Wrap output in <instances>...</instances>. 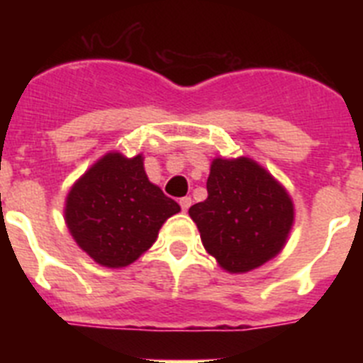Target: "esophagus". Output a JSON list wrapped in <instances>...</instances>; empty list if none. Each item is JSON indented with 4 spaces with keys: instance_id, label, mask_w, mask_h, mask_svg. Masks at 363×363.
Returning a JSON list of instances; mask_svg holds the SVG:
<instances>
[{
    "instance_id": "obj_1",
    "label": "esophagus",
    "mask_w": 363,
    "mask_h": 363,
    "mask_svg": "<svg viewBox=\"0 0 363 363\" xmlns=\"http://www.w3.org/2000/svg\"><path fill=\"white\" fill-rule=\"evenodd\" d=\"M191 203H192V200L189 196L179 198V207H182V211H184V213H187L189 207H191Z\"/></svg>"
}]
</instances>
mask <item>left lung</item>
I'll use <instances>...</instances> for the list:
<instances>
[{
	"mask_svg": "<svg viewBox=\"0 0 363 363\" xmlns=\"http://www.w3.org/2000/svg\"><path fill=\"white\" fill-rule=\"evenodd\" d=\"M201 243L229 272L259 267L281 251L293 201L265 169L249 158H216L207 178V200L189 209Z\"/></svg>",
	"mask_w": 363,
	"mask_h": 363,
	"instance_id": "8db88e82",
	"label": "left lung"
}]
</instances>
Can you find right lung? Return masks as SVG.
Returning <instances> with one entry per match:
<instances>
[{"mask_svg": "<svg viewBox=\"0 0 363 363\" xmlns=\"http://www.w3.org/2000/svg\"><path fill=\"white\" fill-rule=\"evenodd\" d=\"M176 213L179 205L150 184L142 156L129 160L118 152L92 165L70 189L65 205L76 243L105 267L133 264Z\"/></svg>", "mask_w": 363, "mask_h": 363, "instance_id": "add662e5", "label": "right lung"}]
</instances>
